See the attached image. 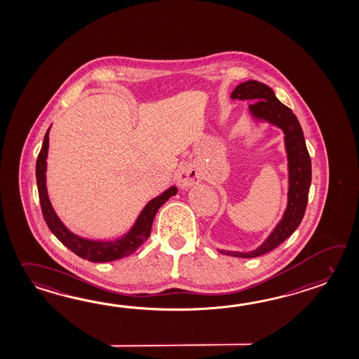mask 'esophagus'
Instances as JSON below:
<instances>
[{
  "label": "esophagus",
  "mask_w": 359,
  "mask_h": 359,
  "mask_svg": "<svg viewBox=\"0 0 359 359\" xmlns=\"http://www.w3.org/2000/svg\"><path fill=\"white\" fill-rule=\"evenodd\" d=\"M177 184L182 188H189L194 184H198L201 180V172L199 168H196L194 165H188L184 166L179 172H177Z\"/></svg>",
  "instance_id": "esophagus-1"
}]
</instances>
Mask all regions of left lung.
Returning <instances> with one entry per match:
<instances>
[{
  "instance_id": "1",
  "label": "left lung",
  "mask_w": 359,
  "mask_h": 359,
  "mask_svg": "<svg viewBox=\"0 0 359 359\" xmlns=\"http://www.w3.org/2000/svg\"><path fill=\"white\" fill-rule=\"evenodd\" d=\"M231 96V99L251 100L252 103L250 104L248 108L251 114L256 118L268 121L278 126L286 135L285 143L288 158L290 187L288 203L282 220L263 245L251 252H233L219 250L224 255L251 259L271 252V250L278 248L302 223L308 205V196L311 188V161L309 151L306 149L303 130L295 114L285 104L279 102L274 95V91L269 86L259 81H246L243 83H239Z\"/></svg>"
}]
</instances>
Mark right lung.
Here are the masks:
<instances>
[{
    "mask_svg": "<svg viewBox=\"0 0 359 359\" xmlns=\"http://www.w3.org/2000/svg\"><path fill=\"white\" fill-rule=\"evenodd\" d=\"M48 149V130L45 134L37 162H36V177H37V188L40 197L41 210L45 222L48 224V229L59 239L64 246L69 248L76 255L80 256L85 260L93 263H107L118 260L121 257H126L134 254L137 248L149 238L151 231V224L158 208L168 201L171 196H175L177 189L171 187L170 189L163 191L161 196L151 199V202L143 208L140 215L136 220L135 225L128 234L122 238L113 242H102V241H90L81 238L68 231L64 224L56 216L54 208L48 199L46 189V158Z\"/></svg>",
    "mask_w": 359,
    "mask_h": 359,
    "instance_id": "right-lung-1",
    "label": "right lung"
}]
</instances>
